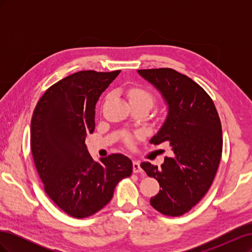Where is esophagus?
I'll return each mask as SVG.
<instances>
[{
  "label": "esophagus",
  "mask_w": 252,
  "mask_h": 252,
  "mask_svg": "<svg viewBox=\"0 0 252 252\" xmlns=\"http://www.w3.org/2000/svg\"><path fill=\"white\" fill-rule=\"evenodd\" d=\"M132 166H133V172L134 173H141L142 172L141 164H140V161H138V159H134L133 163H132Z\"/></svg>",
  "instance_id": "esophagus-1"
}]
</instances>
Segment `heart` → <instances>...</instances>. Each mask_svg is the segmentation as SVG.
I'll return each instance as SVG.
<instances>
[{"label": "heart", "instance_id": "obj_1", "mask_svg": "<svg viewBox=\"0 0 252 252\" xmlns=\"http://www.w3.org/2000/svg\"><path fill=\"white\" fill-rule=\"evenodd\" d=\"M128 98L130 103H144L150 106V108L155 104V97L152 96L150 93L147 90L141 89V88H131L128 90ZM128 144H131V140L127 138L126 139Z\"/></svg>", "mask_w": 252, "mask_h": 252}]
</instances>
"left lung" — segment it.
<instances>
[{
	"label": "left lung",
	"instance_id": "obj_1",
	"mask_svg": "<svg viewBox=\"0 0 252 252\" xmlns=\"http://www.w3.org/2000/svg\"><path fill=\"white\" fill-rule=\"evenodd\" d=\"M138 73L167 106L165 121L150 143L168 142L172 151L159 168L149 162L141 164L161 187L150 204L165 216L179 217L201 201L216 177L223 144L220 121L210 96L187 75L170 68Z\"/></svg>",
	"mask_w": 252,
	"mask_h": 252
}]
</instances>
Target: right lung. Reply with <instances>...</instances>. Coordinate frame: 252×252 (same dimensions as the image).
<instances>
[{
	"label": "right lung",
	"instance_id": "right-lung-1",
	"mask_svg": "<svg viewBox=\"0 0 252 252\" xmlns=\"http://www.w3.org/2000/svg\"><path fill=\"white\" fill-rule=\"evenodd\" d=\"M121 70L79 71L59 81L37 102L30 146L45 191L73 218H86L112 199L114 188L132 173L131 159L113 154L95 162L86 136L95 127V105Z\"/></svg>",
	"mask_w": 252,
	"mask_h": 252
}]
</instances>
